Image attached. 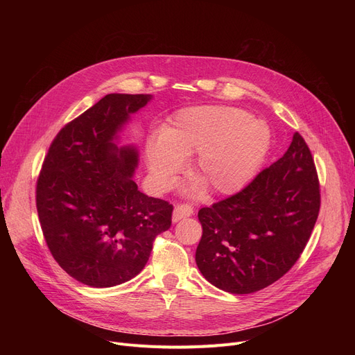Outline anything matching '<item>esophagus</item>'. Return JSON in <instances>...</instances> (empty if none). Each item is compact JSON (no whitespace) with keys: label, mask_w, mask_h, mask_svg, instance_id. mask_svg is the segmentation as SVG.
Returning a JSON list of instances; mask_svg holds the SVG:
<instances>
[{"label":"esophagus","mask_w":355,"mask_h":355,"mask_svg":"<svg viewBox=\"0 0 355 355\" xmlns=\"http://www.w3.org/2000/svg\"><path fill=\"white\" fill-rule=\"evenodd\" d=\"M193 207L190 206V204L187 202H182V204H177L175 209H174V213H173V221H180L182 218H187L193 214Z\"/></svg>","instance_id":"esophagus-1"}]
</instances>
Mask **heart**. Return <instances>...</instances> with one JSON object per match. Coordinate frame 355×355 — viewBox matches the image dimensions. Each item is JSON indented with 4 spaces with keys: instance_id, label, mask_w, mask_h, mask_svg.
Here are the masks:
<instances>
[{
    "instance_id": "1",
    "label": "heart",
    "mask_w": 355,
    "mask_h": 355,
    "mask_svg": "<svg viewBox=\"0 0 355 355\" xmlns=\"http://www.w3.org/2000/svg\"><path fill=\"white\" fill-rule=\"evenodd\" d=\"M270 148V130L245 109L196 106L175 115L164 138L146 145L153 182L164 190L181 170L182 161L197 154L191 174L213 194H233L243 189L262 166Z\"/></svg>"
}]
</instances>
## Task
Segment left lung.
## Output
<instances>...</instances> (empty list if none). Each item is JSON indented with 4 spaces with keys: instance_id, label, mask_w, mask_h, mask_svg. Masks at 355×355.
I'll return each mask as SVG.
<instances>
[{
    "instance_id": "8db88e82",
    "label": "left lung",
    "mask_w": 355,
    "mask_h": 355,
    "mask_svg": "<svg viewBox=\"0 0 355 355\" xmlns=\"http://www.w3.org/2000/svg\"><path fill=\"white\" fill-rule=\"evenodd\" d=\"M321 207L320 181L305 139L246 187L198 211L196 262L221 291L245 295L281 279L302 254Z\"/></svg>"
}]
</instances>
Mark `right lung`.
I'll list each match as a JSON object with an SVG mask.
<instances>
[{
    "mask_svg": "<svg viewBox=\"0 0 355 355\" xmlns=\"http://www.w3.org/2000/svg\"><path fill=\"white\" fill-rule=\"evenodd\" d=\"M151 95L110 93L53 139L35 187L47 248L60 268L92 288L135 277L155 237L170 229L173 204L148 197L132 180L134 146L115 141Z\"/></svg>",
    "mask_w": 355,
    "mask_h": 355,
    "instance_id": "add662e5",
    "label": "right lung"
}]
</instances>
